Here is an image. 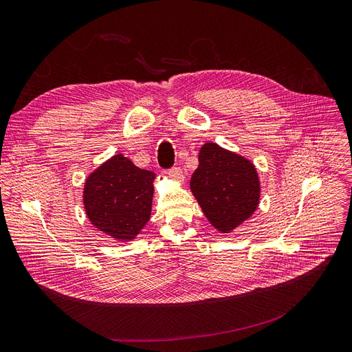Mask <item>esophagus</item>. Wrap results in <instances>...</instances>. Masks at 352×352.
<instances>
[{
    "instance_id": "esophagus-1",
    "label": "esophagus",
    "mask_w": 352,
    "mask_h": 352,
    "mask_svg": "<svg viewBox=\"0 0 352 352\" xmlns=\"http://www.w3.org/2000/svg\"><path fill=\"white\" fill-rule=\"evenodd\" d=\"M168 175H169V178L171 179H174V181H184V173L181 171V168L179 166H174V168H171V169H168Z\"/></svg>"
}]
</instances>
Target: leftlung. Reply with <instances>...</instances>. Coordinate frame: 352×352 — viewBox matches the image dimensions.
<instances>
[{
  "label": "left lung",
  "instance_id": "8db88e82",
  "mask_svg": "<svg viewBox=\"0 0 352 352\" xmlns=\"http://www.w3.org/2000/svg\"><path fill=\"white\" fill-rule=\"evenodd\" d=\"M190 187L206 217L222 233L252 216L261 190L254 164L216 143L201 146Z\"/></svg>",
  "mask_w": 352,
  "mask_h": 352
}]
</instances>
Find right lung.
<instances>
[{
  "instance_id": "obj_1",
  "label": "right lung",
  "mask_w": 352,
  "mask_h": 352,
  "mask_svg": "<svg viewBox=\"0 0 352 352\" xmlns=\"http://www.w3.org/2000/svg\"><path fill=\"white\" fill-rule=\"evenodd\" d=\"M153 179V173L114 155L85 181L84 206L89 222L117 241L133 239L151 217Z\"/></svg>"
}]
</instances>
